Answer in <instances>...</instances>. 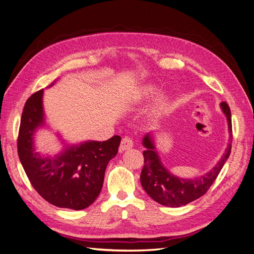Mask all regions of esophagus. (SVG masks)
Wrapping results in <instances>:
<instances>
[{
    "mask_svg": "<svg viewBox=\"0 0 254 254\" xmlns=\"http://www.w3.org/2000/svg\"><path fill=\"white\" fill-rule=\"evenodd\" d=\"M120 147H121L122 150H128L130 148H132L133 147V140L131 139V137H129V136L123 137Z\"/></svg>",
    "mask_w": 254,
    "mask_h": 254,
    "instance_id": "1",
    "label": "esophagus"
}]
</instances>
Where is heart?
<instances>
[{
  "label": "heart",
  "instance_id": "1",
  "mask_svg": "<svg viewBox=\"0 0 254 254\" xmlns=\"http://www.w3.org/2000/svg\"><path fill=\"white\" fill-rule=\"evenodd\" d=\"M156 87L152 86V84H148V86H145L142 90H141V96L146 97V96H149L151 94H153L156 92ZM165 106V99L164 97H161L159 99V102L157 104V110H162Z\"/></svg>",
  "mask_w": 254,
  "mask_h": 254
}]
</instances>
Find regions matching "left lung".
I'll use <instances>...</instances> for the list:
<instances>
[{
	"instance_id": "left-lung-1",
	"label": "left lung",
	"mask_w": 254,
	"mask_h": 254,
	"mask_svg": "<svg viewBox=\"0 0 254 254\" xmlns=\"http://www.w3.org/2000/svg\"><path fill=\"white\" fill-rule=\"evenodd\" d=\"M221 110L226 114L229 126L230 143L220 159L219 162L205 175L195 179H181L172 175L161 163L155 145L151 140L150 133H147L143 139V145L146 150L143 151L144 167L141 173V184L153 200L158 203L178 207L186 205L196 199L203 196L207 190L217 178L222 166L228 160L231 152L232 143V122L231 111L226 102L220 104Z\"/></svg>"
}]
</instances>
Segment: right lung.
<instances>
[{"instance_id":"add662e5","label":"right lung","mask_w":254,"mask_h":254,"mask_svg":"<svg viewBox=\"0 0 254 254\" xmlns=\"http://www.w3.org/2000/svg\"><path fill=\"white\" fill-rule=\"evenodd\" d=\"M42 95L43 90L34 93L22 112L18 135L21 164L30 184L48 202L65 209H86L101 193L106 167L117 156L121 136L71 146L54 158L40 156L35 152L34 134L44 124Z\"/></svg>"}]
</instances>
